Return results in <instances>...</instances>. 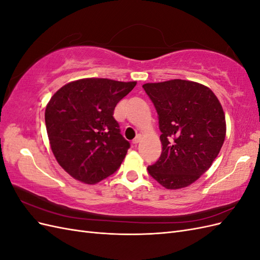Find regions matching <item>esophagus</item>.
<instances>
[{
    "label": "esophagus",
    "instance_id": "esophagus-1",
    "mask_svg": "<svg viewBox=\"0 0 260 260\" xmlns=\"http://www.w3.org/2000/svg\"><path fill=\"white\" fill-rule=\"evenodd\" d=\"M140 141H141V135H138V136H137V138H136L135 140H133V142H132V143L135 144V145H137L138 143H140Z\"/></svg>",
    "mask_w": 260,
    "mask_h": 260
}]
</instances>
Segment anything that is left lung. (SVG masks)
I'll return each mask as SVG.
<instances>
[{
    "instance_id": "left-lung-1",
    "label": "left lung",
    "mask_w": 260,
    "mask_h": 260,
    "mask_svg": "<svg viewBox=\"0 0 260 260\" xmlns=\"http://www.w3.org/2000/svg\"><path fill=\"white\" fill-rule=\"evenodd\" d=\"M143 89L158 114L162 145L148 174L168 190L190 185L209 169L222 147V106L209 88L194 81L145 83Z\"/></svg>"
}]
</instances>
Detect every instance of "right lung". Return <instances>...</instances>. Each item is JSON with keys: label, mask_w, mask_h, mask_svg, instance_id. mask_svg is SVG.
Listing matches in <instances>:
<instances>
[{"label": "right lung", "mask_w": 260, "mask_h": 260, "mask_svg": "<svg viewBox=\"0 0 260 260\" xmlns=\"http://www.w3.org/2000/svg\"><path fill=\"white\" fill-rule=\"evenodd\" d=\"M136 81L86 78L65 84L45 108L52 152L66 172L86 184H95L120 167L130 143L114 118L118 102Z\"/></svg>", "instance_id": "add662e5"}]
</instances>
